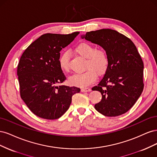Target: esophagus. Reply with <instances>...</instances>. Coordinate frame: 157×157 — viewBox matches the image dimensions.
I'll return each instance as SVG.
<instances>
[{
	"instance_id": "obj_1",
	"label": "esophagus",
	"mask_w": 157,
	"mask_h": 157,
	"mask_svg": "<svg viewBox=\"0 0 157 157\" xmlns=\"http://www.w3.org/2000/svg\"><path fill=\"white\" fill-rule=\"evenodd\" d=\"M91 89L90 88H82L81 89V91L82 92H90L91 91Z\"/></svg>"
}]
</instances>
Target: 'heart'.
<instances>
[{
    "instance_id": "1",
    "label": "heart",
    "mask_w": 157,
    "mask_h": 157,
    "mask_svg": "<svg viewBox=\"0 0 157 157\" xmlns=\"http://www.w3.org/2000/svg\"><path fill=\"white\" fill-rule=\"evenodd\" d=\"M75 51L82 58L86 59L84 63L85 71L75 73L68 78L69 83L72 86L86 87L93 83L98 75L105 73L109 67V58L106 52L103 50H96L92 44L82 42L75 47ZM59 65L61 70H69L68 54H63L59 59Z\"/></svg>"
}]
</instances>
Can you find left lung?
I'll return each mask as SVG.
<instances>
[{"mask_svg": "<svg viewBox=\"0 0 157 157\" xmlns=\"http://www.w3.org/2000/svg\"><path fill=\"white\" fill-rule=\"evenodd\" d=\"M81 38L101 46L109 61L103 77L92 88L102 95L95 109L106 117L126 113L138 99L144 86V63L136 46L129 38L109 29L87 32Z\"/></svg>", "mask_w": 157, "mask_h": 157, "instance_id": "1", "label": "left lung"}]
</instances>
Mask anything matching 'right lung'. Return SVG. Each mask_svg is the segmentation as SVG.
<instances>
[{
	"mask_svg": "<svg viewBox=\"0 0 157 157\" xmlns=\"http://www.w3.org/2000/svg\"><path fill=\"white\" fill-rule=\"evenodd\" d=\"M78 34L46 33L23 53L17 70L20 96L35 115L48 120L59 118L68 110L72 96L80 92L79 88L58 85L66 79L59 65L60 51Z\"/></svg>",
	"mask_w": 157,
	"mask_h": 157,
	"instance_id": "add662e5",
	"label": "right lung"
}]
</instances>
